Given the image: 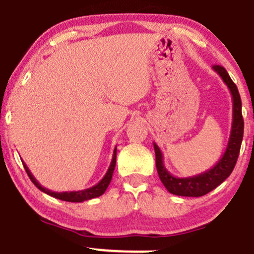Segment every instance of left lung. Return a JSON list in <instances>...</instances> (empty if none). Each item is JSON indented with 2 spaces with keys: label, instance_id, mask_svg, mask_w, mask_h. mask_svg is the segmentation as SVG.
<instances>
[{
  "label": "left lung",
  "instance_id": "1",
  "mask_svg": "<svg viewBox=\"0 0 254 254\" xmlns=\"http://www.w3.org/2000/svg\"><path fill=\"white\" fill-rule=\"evenodd\" d=\"M212 69L220 75L223 82L229 88L233 100V122L228 144H227L226 150L217 161V164L210 170L197 174V176L186 178L174 177L165 167L161 150L156 143H154L156 170L159 173L160 180L168 192L177 194V196L200 197L216 189L221 183H223L230 176V173L234 170L235 164H237L239 153H240L241 142H243L244 137V119L243 113H241L240 94H239L237 84L233 82L223 66L214 65Z\"/></svg>",
  "mask_w": 254,
  "mask_h": 254
}]
</instances>
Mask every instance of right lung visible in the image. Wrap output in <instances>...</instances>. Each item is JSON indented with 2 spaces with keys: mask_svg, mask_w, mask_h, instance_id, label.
Masks as SVG:
<instances>
[{
  "mask_svg": "<svg viewBox=\"0 0 254 254\" xmlns=\"http://www.w3.org/2000/svg\"><path fill=\"white\" fill-rule=\"evenodd\" d=\"M116 159H117V147L115 148V151H113L112 161H111V165H110L109 170H107L106 174H105V177L100 180V182L97 184V185L92 186V188H89V189H86V190L70 191V192H55V191L49 190V189L44 188V186H42L39 183L37 182V179L33 177V174L31 173L30 170H28V167H27V166H26V164H25L24 161H22V165H24V167H25V170H26V173H27L28 177H30L31 182L33 183L34 185H36L40 191H43L44 193H46V194H49V196H52V197L57 198V199L65 200V202L80 203V202H84V200L92 199V198H97L99 196H101V194H104V192L106 191L107 188H109V185H110V183H111V179H112L113 171H115V167H116Z\"/></svg>",
  "mask_w": 254,
  "mask_h": 254,
  "instance_id": "obj_1",
  "label": "right lung"
}]
</instances>
